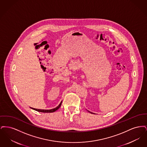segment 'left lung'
<instances>
[{
	"label": "left lung",
	"mask_w": 147,
	"mask_h": 147,
	"mask_svg": "<svg viewBox=\"0 0 147 147\" xmlns=\"http://www.w3.org/2000/svg\"><path fill=\"white\" fill-rule=\"evenodd\" d=\"M89 112H90V113H92V112H90V111H89Z\"/></svg>",
	"instance_id": "obj_1"
}]
</instances>
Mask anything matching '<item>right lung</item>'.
Masks as SVG:
<instances>
[{
    "label": "right lung",
    "instance_id": "add662e5",
    "mask_svg": "<svg viewBox=\"0 0 147 147\" xmlns=\"http://www.w3.org/2000/svg\"><path fill=\"white\" fill-rule=\"evenodd\" d=\"M62 101H61V102L59 104V105H58L57 107H56V108L55 109H51V110H41V109H35V108H31L32 109L36 110L37 111H38V112H45V113H51V112H53L55 111H56V110H57L61 106L62 104Z\"/></svg>",
    "mask_w": 147,
    "mask_h": 147
}]
</instances>
